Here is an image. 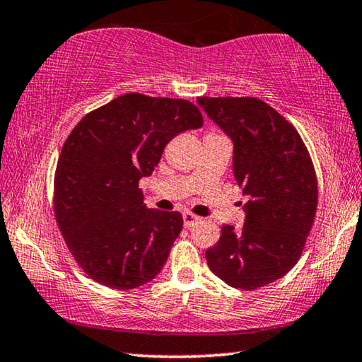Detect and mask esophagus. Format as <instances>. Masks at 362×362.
Segmentation results:
<instances>
[{
	"label": "esophagus",
	"mask_w": 362,
	"mask_h": 362,
	"mask_svg": "<svg viewBox=\"0 0 362 362\" xmlns=\"http://www.w3.org/2000/svg\"><path fill=\"white\" fill-rule=\"evenodd\" d=\"M199 216H195L193 213H183V226H185V228H193V226H195L197 223H199Z\"/></svg>",
	"instance_id": "esophagus-1"
}]
</instances>
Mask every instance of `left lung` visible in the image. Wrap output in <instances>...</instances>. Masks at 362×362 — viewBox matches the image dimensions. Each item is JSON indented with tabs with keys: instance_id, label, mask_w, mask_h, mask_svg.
<instances>
[{
	"instance_id": "left-lung-1",
	"label": "left lung",
	"mask_w": 362,
	"mask_h": 362,
	"mask_svg": "<svg viewBox=\"0 0 362 362\" xmlns=\"http://www.w3.org/2000/svg\"><path fill=\"white\" fill-rule=\"evenodd\" d=\"M198 105L234 143L237 185L249 198L244 226H223L206 250L226 284L253 291L298 263L315 219L317 175L300 134L257 97H198Z\"/></svg>"
}]
</instances>
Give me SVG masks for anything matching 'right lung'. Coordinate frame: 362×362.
<instances>
[{"instance_id":"obj_1","label":"right lung","mask_w":362,"mask_h":362,"mask_svg":"<svg viewBox=\"0 0 362 362\" xmlns=\"http://www.w3.org/2000/svg\"><path fill=\"white\" fill-rule=\"evenodd\" d=\"M202 125L192 102L129 93L73 128L58 158L53 211L90 279L125 291L160 273L183 219L146 208L138 183L153 174L172 138Z\"/></svg>"}]
</instances>
